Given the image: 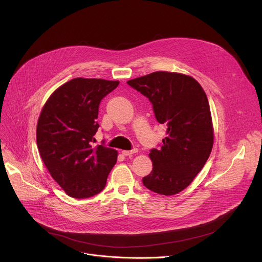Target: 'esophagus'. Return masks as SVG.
Wrapping results in <instances>:
<instances>
[{
	"instance_id": "obj_1",
	"label": "esophagus",
	"mask_w": 262,
	"mask_h": 262,
	"mask_svg": "<svg viewBox=\"0 0 262 262\" xmlns=\"http://www.w3.org/2000/svg\"><path fill=\"white\" fill-rule=\"evenodd\" d=\"M136 152H138V149H137V148H134V149H132V150H123V151H122V155L125 156V157H129V156H132V155H135Z\"/></svg>"
}]
</instances>
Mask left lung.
Returning <instances> with one entry per match:
<instances>
[{"label":"left lung","instance_id":"left-lung-1","mask_svg":"<svg viewBox=\"0 0 262 262\" xmlns=\"http://www.w3.org/2000/svg\"><path fill=\"white\" fill-rule=\"evenodd\" d=\"M152 103L155 116L167 125V137L149 154L152 171L143 184L155 193L175 195L194 180L212 149L209 103L201 85L177 72L156 71L127 82Z\"/></svg>","mask_w":262,"mask_h":262}]
</instances>
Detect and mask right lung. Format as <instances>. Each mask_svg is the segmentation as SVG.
Instances as JSON below:
<instances>
[{"mask_svg": "<svg viewBox=\"0 0 262 262\" xmlns=\"http://www.w3.org/2000/svg\"><path fill=\"white\" fill-rule=\"evenodd\" d=\"M118 81L76 78L59 87L48 99L37 123L40 157L65 193L85 199L100 193L117 161L115 149L93 146L99 124L101 99Z\"/></svg>", "mask_w": 262, "mask_h": 262, "instance_id": "add662e5", "label": "right lung"}]
</instances>
